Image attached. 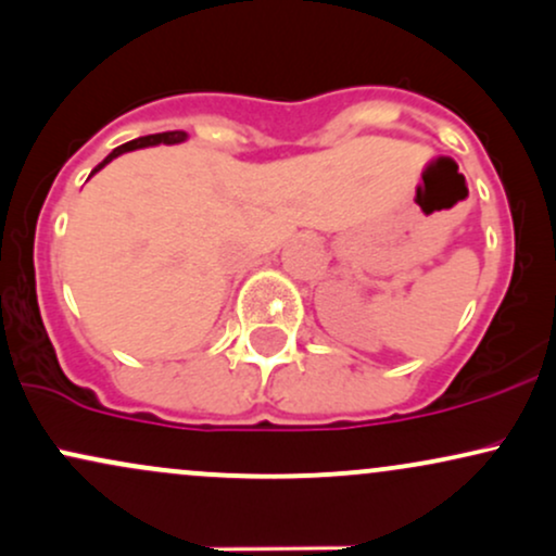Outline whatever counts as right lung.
<instances>
[{
	"label": "right lung",
	"mask_w": 556,
	"mask_h": 556,
	"mask_svg": "<svg viewBox=\"0 0 556 556\" xmlns=\"http://www.w3.org/2000/svg\"><path fill=\"white\" fill-rule=\"evenodd\" d=\"M182 140H188V132H182V130H172V132H156V136H143V138H136V140H127V143H123V146H117V149L112 151L110 156L104 159V162L99 164V167H96L91 175H96V172L99 169H104L106 164L112 162V159H117V156H123V154H127V151H136V149H146V146H159V143H182Z\"/></svg>",
	"instance_id": "obj_1"
}]
</instances>
